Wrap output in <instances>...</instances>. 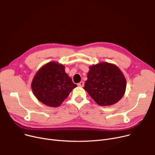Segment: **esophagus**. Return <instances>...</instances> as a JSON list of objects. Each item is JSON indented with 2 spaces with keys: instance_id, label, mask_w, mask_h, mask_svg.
I'll use <instances>...</instances> for the list:
<instances>
[{
  "instance_id": "34e87169",
  "label": "esophagus",
  "mask_w": 155,
  "mask_h": 155,
  "mask_svg": "<svg viewBox=\"0 0 155 155\" xmlns=\"http://www.w3.org/2000/svg\"><path fill=\"white\" fill-rule=\"evenodd\" d=\"M78 86L80 87H83L84 86V82L83 81H80V83L78 84Z\"/></svg>"
}]
</instances>
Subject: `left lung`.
Masks as SVG:
<instances>
[{
	"label": "left lung",
	"instance_id": "8db88e82",
	"mask_svg": "<svg viewBox=\"0 0 155 155\" xmlns=\"http://www.w3.org/2000/svg\"><path fill=\"white\" fill-rule=\"evenodd\" d=\"M89 68L84 90L100 106L117 104L124 95L127 87L123 72L117 65L105 61Z\"/></svg>",
	"mask_w": 155,
	"mask_h": 155
}]
</instances>
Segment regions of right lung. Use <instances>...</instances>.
Segmentation results:
<instances>
[{
  "instance_id": "obj_1",
  "label": "right lung",
  "mask_w": 155,
  "mask_h": 155,
  "mask_svg": "<svg viewBox=\"0 0 155 155\" xmlns=\"http://www.w3.org/2000/svg\"><path fill=\"white\" fill-rule=\"evenodd\" d=\"M76 87L65 71L64 65L54 61L41 67L31 84L37 100L49 107L54 108L60 106Z\"/></svg>"
}]
</instances>
